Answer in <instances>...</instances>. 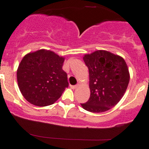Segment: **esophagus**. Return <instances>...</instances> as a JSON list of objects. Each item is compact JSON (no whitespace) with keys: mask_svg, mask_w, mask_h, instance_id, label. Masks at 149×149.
<instances>
[{"mask_svg":"<svg viewBox=\"0 0 149 149\" xmlns=\"http://www.w3.org/2000/svg\"><path fill=\"white\" fill-rule=\"evenodd\" d=\"M78 85H71V88L72 89H76L77 88H78Z\"/></svg>","mask_w":149,"mask_h":149,"instance_id":"obj_1","label":"esophagus"}]
</instances>
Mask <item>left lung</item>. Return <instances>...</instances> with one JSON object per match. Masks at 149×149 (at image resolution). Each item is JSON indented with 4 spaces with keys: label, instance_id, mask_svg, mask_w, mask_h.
<instances>
[{
    "label": "left lung",
    "instance_id": "obj_1",
    "mask_svg": "<svg viewBox=\"0 0 149 149\" xmlns=\"http://www.w3.org/2000/svg\"><path fill=\"white\" fill-rule=\"evenodd\" d=\"M90 76V97L81 104L92 113L107 111L123 97L130 81L127 64L122 57L105 50H98L83 57Z\"/></svg>",
    "mask_w": 149,
    "mask_h": 149
}]
</instances>
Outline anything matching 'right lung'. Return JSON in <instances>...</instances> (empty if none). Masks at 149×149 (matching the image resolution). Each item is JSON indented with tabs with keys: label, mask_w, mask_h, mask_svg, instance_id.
Returning <instances> with one entry per match:
<instances>
[{
	"label": "right lung",
	"mask_w": 149,
	"mask_h": 149,
	"mask_svg": "<svg viewBox=\"0 0 149 149\" xmlns=\"http://www.w3.org/2000/svg\"><path fill=\"white\" fill-rule=\"evenodd\" d=\"M64 58L49 50L29 53L20 62L17 72L18 86L24 97L38 107L54 104L69 83L62 69Z\"/></svg>",
	"instance_id": "right-lung-1"
}]
</instances>
